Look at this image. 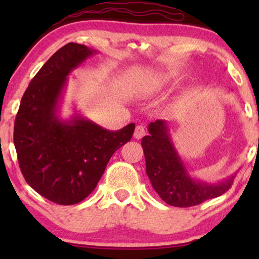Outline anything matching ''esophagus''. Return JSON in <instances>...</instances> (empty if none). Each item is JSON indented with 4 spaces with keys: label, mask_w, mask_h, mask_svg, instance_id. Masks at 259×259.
<instances>
[{
    "label": "esophagus",
    "mask_w": 259,
    "mask_h": 259,
    "mask_svg": "<svg viewBox=\"0 0 259 259\" xmlns=\"http://www.w3.org/2000/svg\"><path fill=\"white\" fill-rule=\"evenodd\" d=\"M145 136V128L141 125H138L134 131V138L136 139H141Z\"/></svg>",
    "instance_id": "1"
}]
</instances>
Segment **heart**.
Instances as JSON below:
<instances>
[{
	"mask_svg": "<svg viewBox=\"0 0 259 259\" xmlns=\"http://www.w3.org/2000/svg\"><path fill=\"white\" fill-rule=\"evenodd\" d=\"M172 77H173V74L172 73H164V74H161V75L158 77L157 86H155V88H157V90H160V88L166 86V84H167L169 81H171Z\"/></svg>",
	"mask_w": 259,
	"mask_h": 259,
	"instance_id": "1",
	"label": "heart"
}]
</instances>
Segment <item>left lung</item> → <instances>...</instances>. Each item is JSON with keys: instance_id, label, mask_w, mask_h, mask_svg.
<instances>
[{"instance_id": "1", "label": "left lung", "mask_w": 259, "mask_h": 259, "mask_svg": "<svg viewBox=\"0 0 259 259\" xmlns=\"http://www.w3.org/2000/svg\"><path fill=\"white\" fill-rule=\"evenodd\" d=\"M146 173L152 186L166 204L189 207L217 198L231 187L236 173L217 184H210L191 177L168 133L165 120L148 125V136L141 140Z\"/></svg>"}]
</instances>
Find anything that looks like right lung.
I'll list each match as a JSON object with an SVG mask.
<instances>
[{"mask_svg":"<svg viewBox=\"0 0 259 259\" xmlns=\"http://www.w3.org/2000/svg\"><path fill=\"white\" fill-rule=\"evenodd\" d=\"M97 51L67 44L42 66L24 92L14 125V145L26 182L60 205L80 203L104 175L109 159L131 140L136 125L112 132L75 112L59 115L70 72Z\"/></svg>","mask_w":259,"mask_h":259,"instance_id":"right-lung-1","label":"right lung"}]
</instances>
